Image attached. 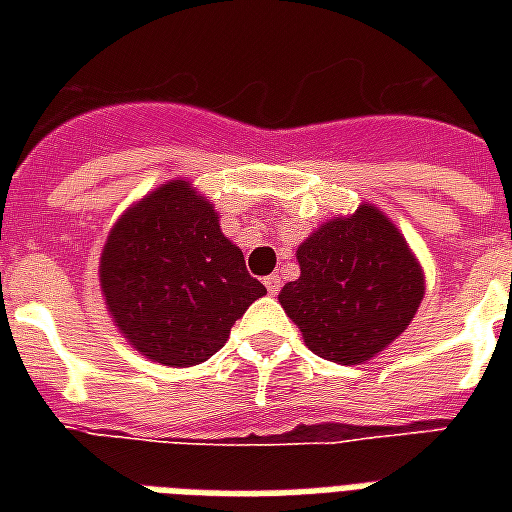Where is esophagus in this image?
Instances as JSON below:
<instances>
[{
    "label": "esophagus",
    "mask_w": 512,
    "mask_h": 512,
    "mask_svg": "<svg viewBox=\"0 0 512 512\" xmlns=\"http://www.w3.org/2000/svg\"><path fill=\"white\" fill-rule=\"evenodd\" d=\"M265 289H268V295H279V292H281V276H279V273H271V276L265 279Z\"/></svg>",
    "instance_id": "1"
}]
</instances>
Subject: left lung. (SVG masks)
<instances>
[{"label": "left lung", "mask_w": 512, "mask_h": 512, "mask_svg": "<svg viewBox=\"0 0 512 512\" xmlns=\"http://www.w3.org/2000/svg\"><path fill=\"white\" fill-rule=\"evenodd\" d=\"M300 279L284 284L281 308L316 356L361 364L396 340L425 295L420 263L380 209L321 225L297 247Z\"/></svg>", "instance_id": "obj_1"}]
</instances>
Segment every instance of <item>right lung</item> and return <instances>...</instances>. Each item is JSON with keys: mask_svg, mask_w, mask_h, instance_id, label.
<instances>
[{"mask_svg": "<svg viewBox=\"0 0 512 512\" xmlns=\"http://www.w3.org/2000/svg\"><path fill=\"white\" fill-rule=\"evenodd\" d=\"M111 319L135 350L164 366H193L223 348L265 287L220 233L215 207L172 180L122 215L100 257Z\"/></svg>", "mask_w": 512, "mask_h": 512, "instance_id": "right-lung-1", "label": "right lung"}]
</instances>
